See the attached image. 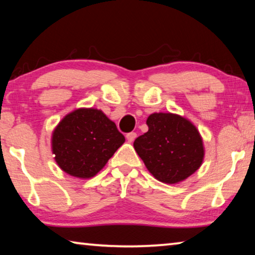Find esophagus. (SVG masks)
Masks as SVG:
<instances>
[{
	"label": "esophagus",
	"instance_id": "obj_1",
	"mask_svg": "<svg viewBox=\"0 0 255 255\" xmlns=\"http://www.w3.org/2000/svg\"><path fill=\"white\" fill-rule=\"evenodd\" d=\"M127 140L128 141V142H133L134 141V139L136 138V133L135 132H130V133H127Z\"/></svg>",
	"mask_w": 255,
	"mask_h": 255
}]
</instances>
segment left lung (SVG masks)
<instances>
[{"mask_svg": "<svg viewBox=\"0 0 255 255\" xmlns=\"http://www.w3.org/2000/svg\"><path fill=\"white\" fill-rule=\"evenodd\" d=\"M146 123L148 131L134 140L133 147L155 179L175 185L201 167L204 144L189 120L172 113H154Z\"/></svg>", "mask_w": 255, "mask_h": 255, "instance_id": "obj_1", "label": "left lung"}]
</instances>
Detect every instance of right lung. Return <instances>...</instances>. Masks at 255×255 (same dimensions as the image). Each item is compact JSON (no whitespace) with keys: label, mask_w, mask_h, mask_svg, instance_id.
<instances>
[{"label":"right lung","mask_w":255,"mask_h":255,"mask_svg":"<svg viewBox=\"0 0 255 255\" xmlns=\"http://www.w3.org/2000/svg\"><path fill=\"white\" fill-rule=\"evenodd\" d=\"M116 124L97 108H78L52 132L51 148L58 166L72 177L90 179L103 170L124 143Z\"/></svg>","instance_id":"obj_1"}]
</instances>
